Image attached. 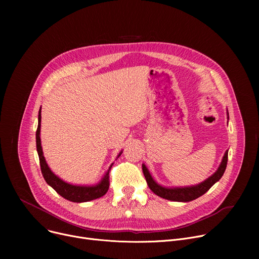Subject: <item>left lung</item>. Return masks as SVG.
Instances as JSON below:
<instances>
[{"label":"left lung","instance_id":"left-lung-1","mask_svg":"<svg viewBox=\"0 0 259 259\" xmlns=\"http://www.w3.org/2000/svg\"><path fill=\"white\" fill-rule=\"evenodd\" d=\"M227 162H228V151H226V153L224 155L223 161H222L219 170H217L212 176H210L207 181L202 182L199 185H196L193 187H186V188L161 187L155 183V181L152 179V176L150 175V173H149V171L145 165H143V172H144L145 179L147 181L149 188H150L151 191L154 192L156 195L165 198V199L173 200V201L187 202V201H191L193 199H196L199 196L203 195L216 182H219L225 173V170L227 168Z\"/></svg>","mask_w":259,"mask_h":259}]
</instances>
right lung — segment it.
I'll use <instances>...</instances> for the list:
<instances>
[{"label":"right lung","mask_w":259,"mask_h":259,"mask_svg":"<svg viewBox=\"0 0 259 259\" xmlns=\"http://www.w3.org/2000/svg\"><path fill=\"white\" fill-rule=\"evenodd\" d=\"M39 130H40V109L38 111V124H37V129L35 132L36 150H37V154H38V158H39L40 171H42L44 179L49 186H51L54 190H56V191L62 197L70 200V201H73V202L90 201L93 199L100 198L107 193L108 189H109V185H110V181H109V172H110L113 164L106 172L102 182L100 184H98L97 186L86 187V186H74V185L68 184V183L62 181L61 179H59L58 176L56 174H53V172L49 169L47 162L45 160V157L43 155L42 146H40ZM120 154H121V152L117 155V157H119Z\"/></svg>","instance_id":"right-lung-1"}]
</instances>
